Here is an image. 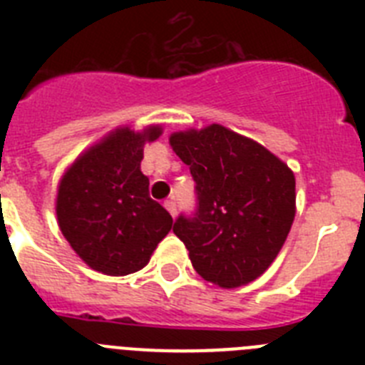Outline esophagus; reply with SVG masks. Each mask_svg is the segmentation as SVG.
<instances>
[{
	"instance_id": "1",
	"label": "esophagus",
	"mask_w": 365,
	"mask_h": 365,
	"mask_svg": "<svg viewBox=\"0 0 365 365\" xmlns=\"http://www.w3.org/2000/svg\"><path fill=\"white\" fill-rule=\"evenodd\" d=\"M164 208L170 212V215H172V217H175L177 205H175V201H173V199H168V201H164Z\"/></svg>"
}]
</instances>
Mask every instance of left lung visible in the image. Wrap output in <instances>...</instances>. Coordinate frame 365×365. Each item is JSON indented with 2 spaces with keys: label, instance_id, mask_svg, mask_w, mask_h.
I'll return each mask as SVG.
<instances>
[{
  "label": "left lung",
  "instance_id": "8db88e82",
  "mask_svg": "<svg viewBox=\"0 0 365 365\" xmlns=\"http://www.w3.org/2000/svg\"><path fill=\"white\" fill-rule=\"evenodd\" d=\"M170 144L195 180L197 208L173 225L193 269L222 289L259 278L294 221L291 168L256 140L219 124L177 131Z\"/></svg>",
  "mask_w": 365,
  "mask_h": 365
}]
</instances>
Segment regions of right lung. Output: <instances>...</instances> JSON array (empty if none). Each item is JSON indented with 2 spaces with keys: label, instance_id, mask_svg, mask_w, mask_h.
Listing matches in <instances>:
<instances>
[{
  "label": "right lung",
  "instance_id": "right-lung-1",
  "mask_svg": "<svg viewBox=\"0 0 365 365\" xmlns=\"http://www.w3.org/2000/svg\"><path fill=\"white\" fill-rule=\"evenodd\" d=\"M160 133V125L138 133L118 128L83 151L58 185L60 230L98 272H137L172 230V215L150 197V179L140 172L144 144Z\"/></svg>",
  "mask_w": 365,
  "mask_h": 365
}]
</instances>
